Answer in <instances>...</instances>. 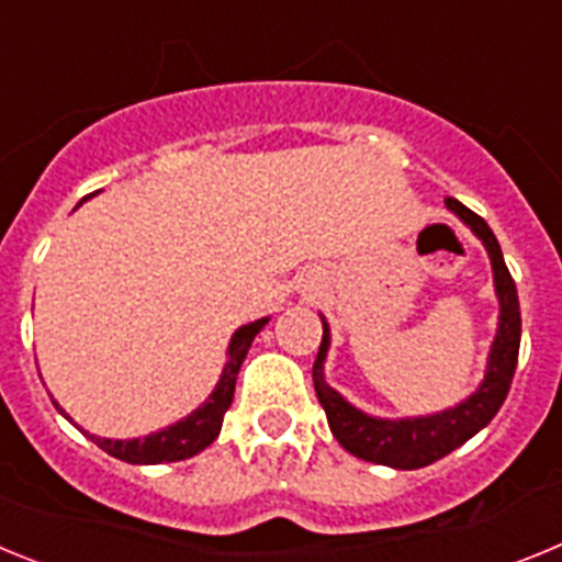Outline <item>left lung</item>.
<instances>
[{
  "label": "left lung",
  "mask_w": 562,
  "mask_h": 562,
  "mask_svg": "<svg viewBox=\"0 0 562 562\" xmlns=\"http://www.w3.org/2000/svg\"><path fill=\"white\" fill-rule=\"evenodd\" d=\"M445 205L459 216L461 222L473 227L475 236L484 241L486 252L493 258L495 272V292L501 301V324L498 335H495L493 351H490V366H486V376L481 382V389L475 391L470 400H464L456 408L445 411L436 416H422V419H374L366 416L362 411L351 408L349 402L342 400L335 389H329L324 380V357L329 349V329L324 324V340L317 349V360L312 366V380H315V394L321 400L329 419V428L335 439L351 456L362 461H374V464L396 467V470H419L441 456L453 453L461 448L467 439H473L484 425L493 422L498 408L504 405L509 385H513L515 366H518V349H520V306H518V290L509 276L501 256V245L495 233L490 231L479 213H473L459 200L448 196Z\"/></svg>",
  "instance_id": "obj_1"
}]
</instances>
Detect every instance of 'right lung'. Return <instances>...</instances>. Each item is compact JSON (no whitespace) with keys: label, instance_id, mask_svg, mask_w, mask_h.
<instances>
[{"label":"right lung","instance_id":"add662e5","mask_svg":"<svg viewBox=\"0 0 562 562\" xmlns=\"http://www.w3.org/2000/svg\"><path fill=\"white\" fill-rule=\"evenodd\" d=\"M83 200H87V196H83ZM265 324H267V317H261V321H256V324L241 326V329L233 335L231 349H227V355L231 357H227L225 362L220 385H216V391L207 396L205 405L193 411L188 419L177 422V425H171V428L166 430H157V434L146 436V439L126 441V439H101V436H89V434L87 436L95 441L98 448L106 450L109 456L128 461V464H162V461H182L196 456L200 450H205L207 445L220 436L222 419H225L227 408H231V402H233V391H236L238 369H241V362H245L247 351H250L252 337L265 329Z\"/></svg>","mask_w":562,"mask_h":562}]
</instances>
